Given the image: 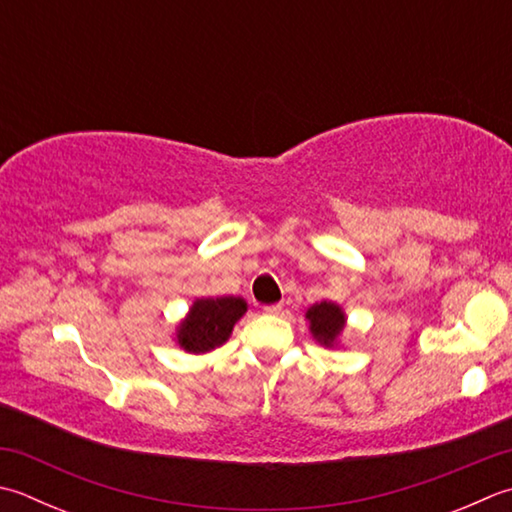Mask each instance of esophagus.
Masks as SVG:
<instances>
[{
  "label": "esophagus",
  "instance_id": "34e87169",
  "mask_svg": "<svg viewBox=\"0 0 512 512\" xmlns=\"http://www.w3.org/2000/svg\"><path fill=\"white\" fill-rule=\"evenodd\" d=\"M284 310L282 304H273V306H264V313L266 315H279Z\"/></svg>",
  "mask_w": 512,
  "mask_h": 512
}]
</instances>
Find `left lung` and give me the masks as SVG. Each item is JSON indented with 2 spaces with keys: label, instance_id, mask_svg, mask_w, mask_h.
<instances>
[{
  "label": "left lung",
  "instance_id": "1",
  "mask_svg": "<svg viewBox=\"0 0 512 512\" xmlns=\"http://www.w3.org/2000/svg\"><path fill=\"white\" fill-rule=\"evenodd\" d=\"M308 330L315 342L324 348H339L346 330V310L337 302H317L306 310Z\"/></svg>",
  "mask_w": 512,
  "mask_h": 512
}]
</instances>
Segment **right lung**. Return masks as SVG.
<instances>
[{
  "instance_id": "obj_1",
  "label": "right lung",
  "mask_w": 512,
  "mask_h": 512,
  "mask_svg": "<svg viewBox=\"0 0 512 512\" xmlns=\"http://www.w3.org/2000/svg\"><path fill=\"white\" fill-rule=\"evenodd\" d=\"M248 304L244 297L219 295L197 297L188 313L179 319L173 333V342L190 355H206L224 346L233 328L246 315Z\"/></svg>"
}]
</instances>
